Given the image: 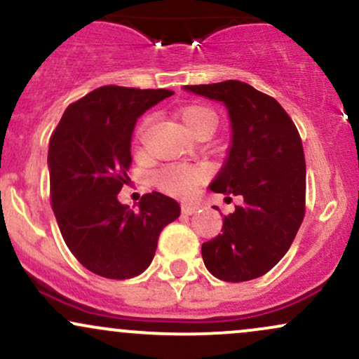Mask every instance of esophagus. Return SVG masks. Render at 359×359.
<instances>
[{
	"label": "esophagus",
	"mask_w": 359,
	"mask_h": 359,
	"mask_svg": "<svg viewBox=\"0 0 359 359\" xmlns=\"http://www.w3.org/2000/svg\"><path fill=\"white\" fill-rule=\"evenodd\" d=\"M196 211H197L196 204H182V214H185V216H191V214H194Z\"/></svg>",
	"instance_id": "esophagus-1"
}]
</instances>
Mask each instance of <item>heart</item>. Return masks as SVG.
Instances as JSON below:
<instances>
[{"label": "heart", "mask_w": 359, "mask_h": 359, "mask_svg": "<svg viewBox=\"0 0 359 359\" xmlns=\"http://www.w3.org/2000/svg\"><path fill=\"white\" fill-rule=\"evenodd\" d=\"M179 119L187 133L192 137L208 131L212 133L217 125V116L211 108L204 104H189L180 109ZM147 123H143L138 130V140H142ZM205 177L204 168L191 165H168L155 174V184L160 191L170 196H187L197 184L203 182Z\"/></svg>", "instance_id": "1"}]
</instances>
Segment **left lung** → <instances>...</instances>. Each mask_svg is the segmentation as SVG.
<instances>
[{"mask_svg": "<svg viewBox=\"0 0 359 359\" xmlns=\"http://www.w3.org/2000/svg\"><path fill=\"white\" fill-rule=\"evenodd\" d=\"M226 106L231 147L212 192L241 196L221 234L203 243L204 265L224 282L265 275L283 258L306 212V158L294 121L273 97L240 81L184 86Z\"/></svg>", "mask_w": 359, "mask_h": 359, "instance_id": "1", "label": "left lung"}]
</instances>
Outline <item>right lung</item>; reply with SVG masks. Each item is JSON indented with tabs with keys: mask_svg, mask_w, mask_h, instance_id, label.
<instances>
[{
	"mask_svg": "<svg viewBox=\"0 0 359 359\" xmlns=\"http://www.w3.org/2000/svg\"><path fill=\"white\" fill-rule=\"evenodd\" d=\"M168 89L102 86L72 102L48 145L50 201L65 245L82 266L106 278L137 277L154 259L162 229L180 205L145 194L133 211L118 201L131 165L137 119L172 96Z\"/></svg>",
	"mask_w": 359,
	"mask_h": 359,
	"instance_id": "add662e5",
	"label": "right lung"
}]
</instances>
